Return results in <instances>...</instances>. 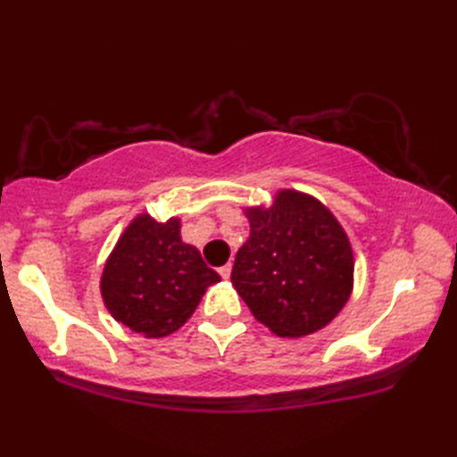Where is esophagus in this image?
<instances>
[{
	"instance_id": "esophagus-1",
	"label": "esophagus",
	"mask_w": 457,
	"mask_h": 457,
	"mask_svg": "<svg viewBox=\"0 0 457 457\" xmlns=\"http://www.w3.org/2000/svg\"><path fill=\"white\" fill-rule=\"evenodd\" d=\"M218 272H220V276H221V278H226V280H228V278H229V274H231V264H226V266H221V268L218 270Z\"/></svg>"
}]
</instances>
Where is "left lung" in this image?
I'll list each match as a JSON object with an SVG mask.
<instances>
[{"mask_svg": "<svg viewBox=\"0 0 457 457\" xmlns=\"http://www.w3.org/2000/svg\"><path fill=\"white\" fill-rule=\"evenodd\" d=\"M250 237L236 253L231 284L256 320L278 337L327 327L353 292V247L319 199L282 189L270 207H247Z\"/></svg>", "mask_w": 457, "mask_h": 457, "instance_id": "obj_1", "label": "left lung"}]
</instances>
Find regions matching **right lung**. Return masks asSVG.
Returning <instances> with one entry per match:
<instances>
[{"instance_id":"right-lung-1","label":"right lung","mask_w":457,"mask_h":457,"mask_svg":"<svg viewBox=\"0 0 457 457\" xmlns=\"http://www.w3.org/2000/svg\"><path fill=\"white\" fill-rule=\"evenodd\" d=\"M215 282L220 274L181 239L179 218L159 223L141 213L108 256L100 292L114 320L146 338H161L191 319Z\"/></svg>"}]
</instances>
